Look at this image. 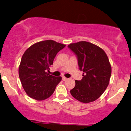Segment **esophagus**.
I'll list each match as a JSON object with an SVG mask.
<instances>
[{
	"label": "esophagus",
	"mask_w": 131,
	"mask_h": 131,
	"mask_svg": "<svg viewBox=\"0 0 131 131\" xmlns=\"http://www.w3.org/2000/svg\"><path fill=\"white\" fill-rule=\"evenodd\" d=\"M62 79L63 81H66V80H67V78H66V77H64V76H62Z\"/></svg>",
	"instance_id": "34e87169"
}]
</instances>
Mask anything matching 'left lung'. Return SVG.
Returning <instances> with one entry per match:
<instances>
[{"instance_id":"8db88e82","label":"left lung","mask_w":131,"mask_h":131,"mask_svg":"<svg viewBox=\"0 0 131 131\" xmlns=\"http://www.w3.org/2000/svg\"><path fill=\"white\" fill-rule=\"evenodd\" d=\"M78 60L82 79L75 81L71 95L84 103L93 102L107 88L111 75V66L107 56L102 49L92 43L81 41L68 46Z\"/></svg>"}]
</instances>
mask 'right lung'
<instances>
[{"label": "right lung", "instance_id": "1", "mask_svg": "<svg viewBox=\"0 0 131 131\" xmlns=\"http://www.w3.org/2000/svg\"><path fill=\"white\" fill-rule=\"evenodd\" d=\"M66 45L52 40L39 42L29 47L21 59L19 75L24 89L29 97L42 101L54 93L61 77L47 72L57 53Z\"/></svg>", "mask_w": 131, "mask_h": 131}]
</instances>
